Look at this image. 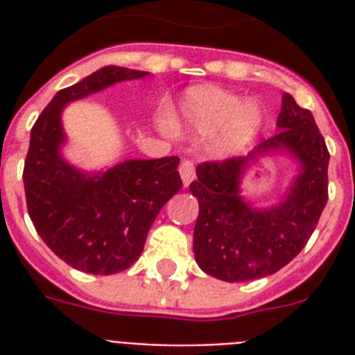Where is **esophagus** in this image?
I'll use <instances>...</instances> for the list:
<instances>
[{
  "mask_svg": "<svg viewBox=\"0 0 355 355\" xmlns=\"http://www.w3.org/2000/svg\"><path fill=\"white\" fill-rule=\"evenodd\" d=\"M178 171H180V177H182L184 186H189V184H191V180L195 178L193 160H189V158L182 160V164H180V167H178Z\"/></svg>",
  "mask_w": 355,
  "mask_h": 355,
  "instance_id": "1",
  "label": "esophagus"
}]
</instances>
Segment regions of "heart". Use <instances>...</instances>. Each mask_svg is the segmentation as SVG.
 I'll list each match as a JSON object with an SVG mask.
<instances>
[{"label":"heart","instance_id":"b5f03b06","mask_svg":"<svg viewBox=\"0 0 355 355\" xmlns=\"http://www.w3.org/2000/svg\"><path fill=\"white\" fill-rule=\"evenodd\" d=\"M182 116L189 127L200 134L216 132L230 121L223 138V145L227 149H239L248 144L261 121L256 105H245L241 97L214 86H199L189 90L184 97Z\"/></svg>","mask_w":355,"mask_h":355}]
</instances>
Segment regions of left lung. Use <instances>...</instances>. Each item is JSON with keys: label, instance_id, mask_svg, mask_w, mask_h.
<instances>
[{"label": "left lung", "instance_id": "left-lung-1", "mask_svg": "<svg viewBox=\"0 0 355 355\" xmlns=\"http://www.w3.org/2000/svg\"><path fill=\"white\" fill-rule=\"evenodd\" d=\"M278 132L250 155L291 150L303 173L286 200L270 211H252L239 197V178L248 158H225L197 166L189 191L199 200L193 230L195 261L225 282H248L275 275L297 256L313 234L328 200L330 153L308 108L291 94L282 97Z\"/></svg>", "mask_w": 355, "mask_h": 355}]
</instances>
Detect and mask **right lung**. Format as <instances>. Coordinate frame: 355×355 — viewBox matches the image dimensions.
<instances>
[{"label": "right lung", "mask_w": 355, "mask_h": 355, "mask_svg": "<svg viewBox=\"0 0 355 355\" xmlns=\"http://www.w3.org/2000/svg\"><path fill=\"white\" fill-rule=\"evenodd\" d=\"M145 71L107 66L57 92L31 128L24 166L27 211L36 232L58 258L90 275L128 269L144 250L158 211L182 188L178 156L128 160L86 177L58 155L64 141L60 112L66 103Z\"/></svg>", "instance_id": "right-lung-1"}]
</instances>
